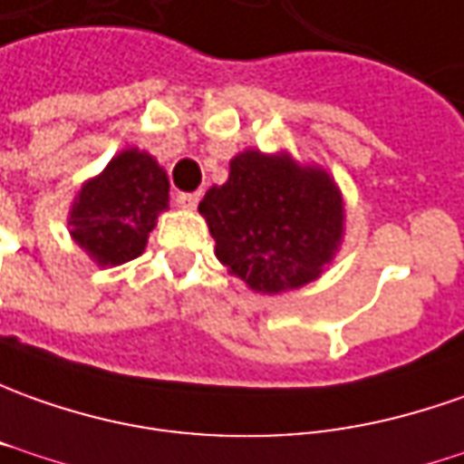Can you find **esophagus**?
Segmentation results:
<instances>
[{
    "label": "esophagus",
    "instance_id": "1",
    "mask_svg": "<svg viewBox=\"0 0 464 464\" xmlns=\"http://www.w3.org/2000/svg\"><path fill=\"white\" fill-rule=\"evenodd\" d=\"M179 204H181L183 209L194 211L198 207V194H179Z\"/></svg>",
    "mask_w": 464,
    "mask_h": 464
}]
</instances>
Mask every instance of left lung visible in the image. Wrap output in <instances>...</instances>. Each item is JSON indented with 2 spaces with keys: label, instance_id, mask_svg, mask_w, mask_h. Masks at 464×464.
Segmentation results:
<instances>
[{
  "label": "left lung",
  "instance_id": "1",
  "mask_svg": "<svg viewBox=\"0 0 464 464\" xmlns=\"http://www.w3.org/2000/svg\"><path fill=\"white\" fill-rule=\"evenodd\" d=\"M217 257L255 294H283L316 281L344 232V204L324 168L298 166L288 152L245 150L229 179L198 204Z\"/></svg>",
  "mask_w": 464,
  "mask_h": 464
}]
</instances>
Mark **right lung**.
I'll use <instances>...</instances> for the list:
<instances>
[{
    "label": "right lung",
    "mask_w": 464,
    "mask_h": 464,
    "mask_svg": "<svg viewBox=\"0 0 464 464\" xmlns=\"http://www.w3.org/2000/svg\"><path fill=\"white\" fill-rule=\"evenodd\" d=\"M168 191L158 160L127 148L81 186L68 211L71 237L99 266H122L145 250L158 214L168 209Z\"/></svg>",
    "instance_id": "right-lung-1"
}]
</instances>
